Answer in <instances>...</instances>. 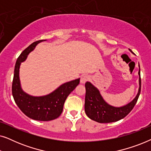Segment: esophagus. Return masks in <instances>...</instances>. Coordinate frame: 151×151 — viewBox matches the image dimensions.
Returning <instances> with one entry per match:
<instances>
[{"label":"esophagus","mask_w":151,"mask_h":151,"mask_svg":"<svg viewBox=\"0 0 151 151\" xmlns=\"http://www.w3.org/2000/svg\"><path fill=\"white\" fill-rule=\"evenodd\" d=\"M88 79H89L88 76L84 74V75H82L81 76V78H80V82H81V83H85L87 80H88Z\"/></svg>","instance_id":"34e87169"}]
</instances>
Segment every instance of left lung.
Wrapping results in <instances>:
<instances>
[{
  "label": "left lung",
  "mask_w": 151,
  "mask_h": 151,
  "mask_svg": "<svg viewBox=\"0 0 151 151\" xmlns=\"http://www.w3.org/2000/svg\"><path fill=\"white\" fill-rule=\"evenodd\" d=\"M129 50L131 51V49ZM138 74L139 76L138 93L132 102L122 107H114L107 104L101 96L98 88L91 83L86 82L85 83L86 96L84 104V110L86 115L92 120L99 123L114 122L125 117L135 106L141 91L140 69Z\"/></svg>",
  "instance_id": "8db88e82"
}]
</instances>
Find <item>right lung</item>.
<instances>
[{"label":"right lung","mask_w":151,"mask_h":151,"mask_svg":"<svg viewBox=\"0 0 151 151\" xmlns=\"http://www.w3.org/2000/svg\"><path fill=\"white\" fill-rule=\"evenodd\" d=\"M45 40H40L33 42L18 58L12 87L14 101L22 112L29 118L38 121H50L58 118L63 112L66 99L80 83V79L72 80L63 84L51 93L41 97L29 96L22 90L19 79L20 64L25 60L27 55L39 42Z\"/></svg>","instance_id":"add662e5"}]
</instances>
